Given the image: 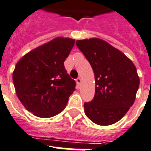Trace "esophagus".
Segmentation results:
<instances>
[{"label":"esophagus","instance_id":"34e87169","mask_svg":"<svg viewBox=\"0 0 151 151\" xmlns=\"http://www.w3.org/2000/svg\"><path fill=\"white\" fill-rule=\"evenodd\" d=\"M81 78H78L77 79H76V82H77V84L79 85V84H81Z\"/></svg>","mask_w":151,"mask_h":151}]
</instances>
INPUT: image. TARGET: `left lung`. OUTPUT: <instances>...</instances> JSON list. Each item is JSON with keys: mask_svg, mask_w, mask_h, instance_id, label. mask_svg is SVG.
I'll return each mask as SVG.
<instances>
[{"mask_svg": "<svg viewBox=\"0 0 151 151\" xmlns=\"http://www.w3.org/2000/svg\"><path fill=\"white\" fill-rule=\"evenodd\" d=\"M95 73V94L84 104L88 119L100 126L119 121L134 103L139 78L133 63L118 49L98 38L77 40Z\"/></svg>", "mask_w": 151, "mask_h": 151, "instance_id": "1", "label": "left lung"}]
</instances>
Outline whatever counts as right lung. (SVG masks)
Returning a JSON list of instances; mask_svg holds the SVG:
<instances>
[{"label":"right lung","mask_w":151,"mask_h":151,"mask_svg":"<svg viewBox=\"0 0 151 151\" xmlns=\"http://www.w3.org/2000/svg\"><path fill=\"white\" fill-rule=\"evenodd\" d=\"M75 40L57 37L31 50L18 60L13 82L18 99L37 117L50 118L66 107L75 81L64 67Z\"/></svg>","instance_id":"add662e5"}]
</instances>
